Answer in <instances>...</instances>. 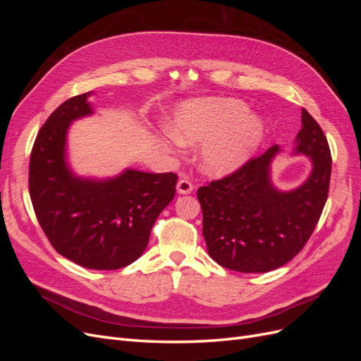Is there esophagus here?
<instances>
[{"instance_id": "34e87169", "label": "esophagus", "mask_w": 361, "mask_h": 361, "mask_svg": "<svg viewBox=\"0 0 361 361\" xmlns=\"http://www.w3.org/2000/svg\"><path fill=\"white\" fill-rule=\"evenodd\" d=\"M176 188H178V192H179V194H190V192H192V190H194V185H192L188 179L182 178V179H179V182H178V185H176Z\"/></svg>"}]
</instances>
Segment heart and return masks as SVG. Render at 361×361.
Segmentation results:
<instances>
[{
    "instance_id": "obj_1",
    "label": "heart",
    "mask_w": 361,
    "mask_h": 361,
    "mask_svg": "<svg viewBox=\"0 0 361 361\" xmlns=\"http://www.w3.org/2000/svg\"><path fill=\"white\" fill-rule=\"evenodd\" d=\"M164 145H203L202 169L223 176L251 158L265 135V123L248 106L232 97H202L180 104L169 120Z\"/></svg>"
}]
</instances>
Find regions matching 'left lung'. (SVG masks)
<instances>
[{
	"label": "left lung",
	"mask_w": 361,
	"mask_h": 361,
	"mask_svg": "<svg viewBox=\"0 0 361 361\" xmlns=\"http://www.w3.org/2000/svg\"><path fill=\"white\" fill-rule=\"evenodd\" d=\"M295 155L310 158L312 171L300 187L281 191L271 180L269 147L228 176L200 187L207 253L227 269L268 272L288 264L309 241L329 197L331 154L318 122L304 110Z\"/></svg>",
	"instance_id": "left-lung-1"
}]
</instances>
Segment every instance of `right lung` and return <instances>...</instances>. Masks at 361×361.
I'll return each instance as SVG.
<instances>
[{
  "label": "right lung",
  "instance_id": "obj_1",
  "mask_svg": "<svg viewBox=\"0 0 361 361\" xmlns=\"http://www.w3.org/2000/svg\"><path fill=\"white\" fill-rule=\"evenodd\" d=\"M92 92L63 102L39 130L28 187L40 227L61 256L90 269H118L147 247L152 226L174 197V173L126 169L116 178L76 176L66 158L68 129L92 116Z\"/></svg>",
  "mask_w": 361,
  "mask_h": 361
}]
</instances>
